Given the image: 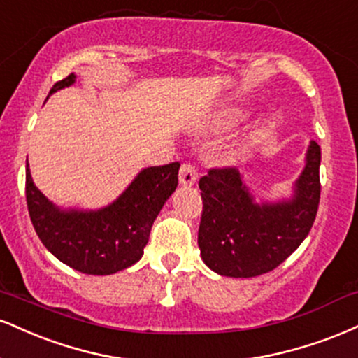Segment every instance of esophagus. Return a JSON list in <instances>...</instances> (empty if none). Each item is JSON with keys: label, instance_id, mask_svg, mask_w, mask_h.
Listing matches in <instances>:
<instances>
[{"label": "esophagus", "instance_id": "1", "mask_svg": "<svg viewBox=\"0 0 358 358\" xmlns=\"http://www.w3.org/2000/svg\"><path fill=\"white\" fill-rule=\"evenodd\" d=\"M178 180H180V185H183V187H192V185H195L198 180L196 168L193 166L192 163H183L182 168H180Z\"/></svg>", "mask_w": 358, "mask_h": 358}]
</instances>
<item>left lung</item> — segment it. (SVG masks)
I'll return each mask as SVG.
<instances>
[{
    "label": "left lung",
    "instance_id": "1",
    "mask_svg": "<svg viewBox=\"0 0 358 358\" xmlns=\"http://www.w3.org/2000/svg\"><path fill=\"white\" fill-rule=\"evenodd\" d=\"M320 158V146L310 141L294 196L277 203H257L236 168H212L201 176L198 247L206 266L223 277L250 278L283 264L315 222Z\"/></svg>",
    "mask_w": 358,
    "mask_h": 358
}]
</instances>
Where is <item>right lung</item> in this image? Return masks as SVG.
Here are the masks:
<instances>
[{"label":"right lung","mask_w":358,"mask_h":358,"mask_svg":"<svg viewBox=\"0 0 358 358\" xmlns=\"http://www.w3.org/2000/svg\"><path fill=\"white\" fill-rule=\"evenodd\" d=\"M76 76L53 85L50 93L75 83ZM180 163L141 170L113 203L94 212L59 210L33 183L27 160V203L41 243L64 265L86 275H111L136 264L150 230L178 185Z\"/></svg>","instance_id":"add662e5"}]
</instances>
